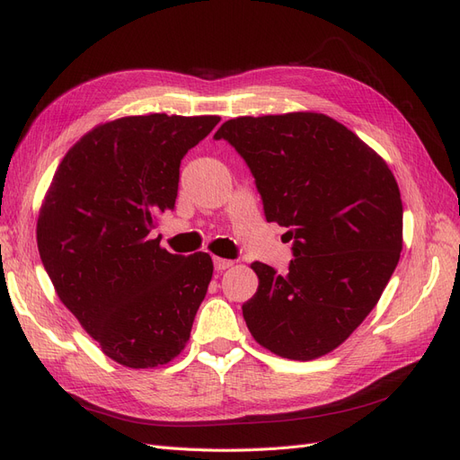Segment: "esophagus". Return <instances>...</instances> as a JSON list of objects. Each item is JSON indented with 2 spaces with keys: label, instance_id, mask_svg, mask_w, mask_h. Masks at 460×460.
Wrapping results in <instances>:
<instances>
[{
  "label": "esophagus",
  "instance_id": "1",
  "mask_svg": "<svg viewBox=\"0 0 460 460\" xmlns=\"http://www.w3.org/2000/svg\"><path fill=\"white\" fill-rule=\"evenodd\" d=\"M213 262H215V269H217L218 272L230 269L232 264H234L230 259H222V257H213Z\"/></svg>",
  "mask_w": 460,
  "mask_h": 460
}]
</instances>
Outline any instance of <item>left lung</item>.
Masks as SVG:
<instances>
[{
  "instance_id": "left-lung-1",
  "label": "left lung",
  "mask_w": 460,
  "mask_h": 460,
  "mask_svg": "<svg viewBox=\"0 0 460 460\" xmlns=\"http://www.w3.org/2000/svg\"><path fill=\"white\" fill-rule=\"evenodd\" d=\"M252 171L264 217L286 226V274L253 262L242 305L269 351L311 360L336 349L376 307L402 249V203L385 161L320 113L238 117L217 130Z\"/></svg>"
}]
</instances>
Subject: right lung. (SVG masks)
<instances>
[{"label":"right lung","mask_w":460,"mask_h":460,"mask_svg":"<svg viewBox=\"0 0 460 460\" xmlns=\"http://www.w3.org/2000/svg\"><path fill=\"white\" fill-rule=\"evenodd\" d=\"M218 117L153 113L102 124L68 149L38 218V252L55 291L102 351L130 368L186 347L213 276L208 253L151 240L174 208L180 163Z\"/></svg>","instance_id":"1"}]
</instances>
